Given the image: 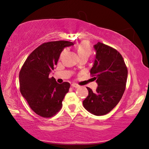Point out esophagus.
<instances>
[{"label": "esophagus", "mask_w": 149, "mask_h": 149, "mask_svg": "<svg viewBox=\"0 0 149 149\" xmlns=\"http://www.w3.org/2000/svg\"><path fill=\"white\" fill-rule=\"evenodd\" d=\"M71 86H72V88H79V86L77 85V84H72Z\"/></svg>", "instance_id": "34e87169"}]
</instances>
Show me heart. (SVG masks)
<instances>
[{
	"label": "heart",
	"mask_w": 149,
	"mask_h": 149,
	"mask_svg": "<svg viewBox=\"0 0 149 149\" xmlns=\"http://www.w3.org/2000/svg\"><path fill=\"white\" fill-rule=\"evenodd\" d=\"M64 52L65 51H63L62 54L64 53ZM77 52L80 58H81V57H88V58L92 54V51L89 42L87 41H83L77 45Z\"/></svg>",
	"instance_id": "heart-1"
}]
</instances>
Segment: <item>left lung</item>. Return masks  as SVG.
Wrapping results in <instances>:
<instances>
[{
    "mask_svg": "<svg viewBox=\"0 0 149 149\" xmlns=\"http://www.w3.org/2000/svg\"><path fill=\"white\" fill-rule=\"evenodd\" d=\"M96 52L90 74L96 79L95 92L87 87L88 96L84 107L96 116L110 112L123 97L126 88L128 70L122 55L112 47L100 42L94 45Z\"/></svg>",
    "mask_w": 149,
    "mask_h": 149,
    "instance_id": "8db88e82",
    "label": "left lung"
}]
</instances>
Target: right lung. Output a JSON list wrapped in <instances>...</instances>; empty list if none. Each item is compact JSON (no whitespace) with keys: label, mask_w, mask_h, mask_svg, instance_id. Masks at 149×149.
I'll use <instances>...</instances> for the list:
<instances>
[{"label":"right lung","mask_w":149,"mask_h":149,"mask_svg":"<svg viewBox=\"0 0 149 149\" xmlns=\"http://www.w3.org/2000/svg\"><path fill=\"white\" fill-rule=\"evenodd\" d=\"M73 45L67 41L44 43L29 55L22 66L20 92L33 112L40 116L51 118L61 110L70 84H58L49 75L54 70L64 47Z\"/></svg>","instance_id":"obj_1"}]
</instances>
